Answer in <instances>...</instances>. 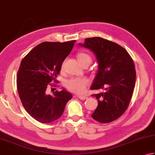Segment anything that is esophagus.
<instances>
[{
  "mask_svg": "<svg viewBox=\"0 0 155 155\" xmlns=\"http://www.w3.org/2000/svg\"><path fill=\"white\" fill-rule=\"evenodd\" d=\"M78 97L79 98L80 100H83L87 99V96H85V95H78Z\"/></svg>",
  "mask_w": 155,
  "mask_h": 155,
  "instance_id": "obj_1",
  "label": "esophagus"
}]
</instances>
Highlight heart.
<instances>
[{"label": "heart", "instance_id": "obj_1", "mask_svg": "<svg viewBox=\"0 0 155 155\" xmlns=\"http://www.w3.org/2000/svg\"><path fill=\"white\" fill-rule=\"evenodd\" d=\"M78 61L81 64L85 61H89L91 63V58L90 55L85 53H79L77 55ZM89 81L84 77H77L70 78L66 82V87L67 89L76 94H81L85 91L86 87L88 85Z\"/></svg>", "mask_w": 155, "mask_h": 155}]
</instances>
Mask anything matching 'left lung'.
<instances>
[{
  "label": "left lung",
  "instance_id": "8db88e82",
  "mask_svg": "<svg viewBox=\"0 0 155 155\" xmlns=\"http://www.w3.org/2000/svg\"><path fill=\"white\" fill-rule=\"evenodd\" d=\"M78 45L91 50L98 64L90 89L105 87L104 92L91 95L98 102L91 117L102 123L113 121L124 113L133 95L136 77L134 61L123 47L101 37L86 38Z\"/></svg>",
  "mask_w": 155,
  "mask_h": 155
}]
</instances>
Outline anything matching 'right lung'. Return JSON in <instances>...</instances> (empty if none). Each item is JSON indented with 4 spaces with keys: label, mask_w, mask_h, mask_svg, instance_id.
<instances>
[{
    "label": "right lung",
    "mask_w": 155,
    "mask_h": 155,
    "mask_svg": "<svg viewBox=\"0 0 155 155\" xmlns=\"http://www.w3.org/2000/svg\"><path fill=\"white\" fill-rule=\"evenodd\" d=\"M75 41L64 43L43 42L32 49L22 60L17 75L19 96L25 110L35 120L49 123L62 115L72 94L62 89L47 95L49 84L56 80L63 61Z\"/></svg>",
    "instance_id": "add662e5"
}]
</instances>
